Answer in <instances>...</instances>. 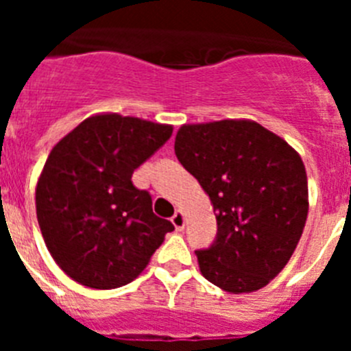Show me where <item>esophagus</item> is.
Masks as SVG:
<instances>
[{"mask_svg":"<svg viewBox=\"0 0 351 351\" xmlns=\"http://www.w3.org/2000/svg\"><path fill=\"white\" fill-rule=\"evenodd\" d=\"M170 221H172V225L176 226V230H182V228H184V214H182L181 210H178V213L173 214Z\"/></svg>","mask_w":351,"mask_h":351,"instance_id":"obj_1","label":"esophagus"}]
</instances>
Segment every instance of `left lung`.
I'll list each match as a JSON object with an SVG mask.
<instances>
[{"instance_id": "8db88e82", "label": "left lung", "mask_w": 351, "mask_h": 351, "mask_svg": "<svg viewBox=\"0 0 351 351\" xmlns=\"http://www.w3.org/2000/svg\"><path fill=\"white\" fill-rule=\"evenodd\" d=\"M179 163L200 182L218 232L197 250L200 272L230 293L255 291L280 274L308 218V176L299 154L255 121L184 125Z\"/></svg>"}]
</instances>
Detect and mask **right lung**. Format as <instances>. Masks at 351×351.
<instances>
[{
	"label": "right lung",
	"mask_w": 351,
	"mask_h": 351,
	"mask_svg": "<svg viewBox=\"0 0 351 351\" xmlns=\"http://www.w3.org/2000/svg\"><path fill=\"white\" fill-rule=\"evenodd\" d=\"M170 135L169 125L101 114L54 145L36 184V218L71 280L96 290L132 283L173 230L132 181Z\"/></svg>",
	"instance_id": "1"
}]
</instances>
